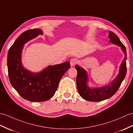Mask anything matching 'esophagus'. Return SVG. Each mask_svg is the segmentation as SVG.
Listing matches in <instances>:
<instances>
[{"label":"esophagus","mask_w":133,"mask_h":133,"mask_svg":"<svg viewBox=\"0 0 133 133\" xmlns=\"http://www.w3.org/2000/svg\"><path fill=\"white\" fill-rule=\"evenodd\" d=\"M78 62V61L76 59H75V58H73V59H72L70 60V66H74V65L76 64Z\"/></svg>","instance_id":"34e87169"}]
</instances>
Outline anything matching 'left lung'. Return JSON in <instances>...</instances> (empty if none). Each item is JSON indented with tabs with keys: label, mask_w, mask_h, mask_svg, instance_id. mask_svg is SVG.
Masks as SVG:
<instances>
[{
	"label": "left lung",
	"mask_w": 133,
	"mask_h": 133,
	"mask_svg": "<svg viewBox=\"0 0 133 133\" xmlns=\"http://www.w3.org/2000/svg\"><path fill=\"white\" fill-rule=\"evenodd\" d=\"M109 42L120 47L124 54V58L119 66V73L111 83L101 87L91 88L88 86L89 77L86 70L82 67L76 65L77 70V88L79 94L82 98L90 102H100L111 98L117 92L126 74V62L127 55L126 48L118 37L112 31L109 32Z\"/></svg>",
	"instance_id": "1"
}]
</instances>
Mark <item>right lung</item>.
Segmentation results:
<instances>
[{"mask_svg":"<svg viewBox=\"0 0 133 133\" xmlns=\"http://www.w3.org/2000/svg\"><path fill=\"white\" fill-rule=\"evenodd\" d=\"M43 34L40 29H30L19 36L9 48L7 66L12 87L22 98L33 102H44L52 97L61 77L69 69V62L49 65L41 72H31L21 63L22 51L28 42Z\"/></svg>","mask_w":133,"mask_h":133,"instance_id":"right-lung-1","label":"right lung"}]
</instances>
